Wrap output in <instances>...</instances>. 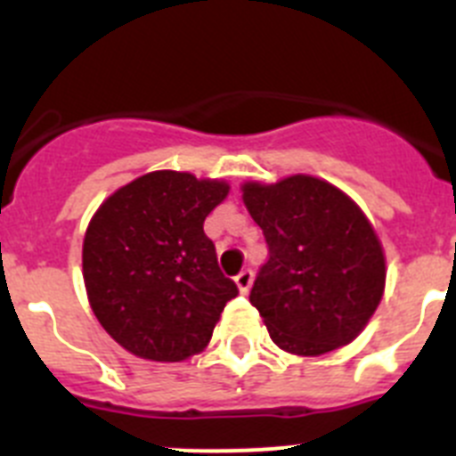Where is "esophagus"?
Wrapping results in <instances>:
<instances>
[{"instance_id": "1", "label": "esophagus", "mask_w": 456, "mask_h": 456, "mask_svg": "<svg viewBox=\"0 0 456 456\" xmlns=\"http://www.w3.org/2000/svg\"><path fill=\"white\" fill-rule=\"evenodd\" d=\"M252 279H254V273L252 270H240V273L236 274V286L240 293H248L249 286H252Z\"/></svg>"}]
</instances>
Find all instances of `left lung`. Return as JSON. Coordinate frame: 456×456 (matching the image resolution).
Listing matches in <instances>:
<instances>
[{"label":"left lung","instance_id":"8db88e82","mask_svg":"<svg viewBox=\"0 0 456 456\" xmlns=\"http://www.w3.org/2000/svg\"><path fill=\"white\" fill-rule=\"evenodd\" d=\"M243 202L264 229L268 261L249 302L281 350L318 356L361 334L384 295L387 261L359 207L322 179L248 182Z\"/></svg>","mask_w":456,"mask_h":456}]
</instances>
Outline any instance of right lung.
<instances>
[{"label":"right lung","instance_id":"1","mask_svg":"<svg viewBox=\"0 0 456 456\" xmlns=\"http://www.w3.org/2000/svg\"><path fill=\"white\" fill-rule=\"evenodd\" d=\"M218 179L157 170L118 188L90 220L84 281L100 325L141 359L183 361L211 340L238 289L204 233Z\"/></svg>","mask_w":456,"mask_h":456}]
</instances>
